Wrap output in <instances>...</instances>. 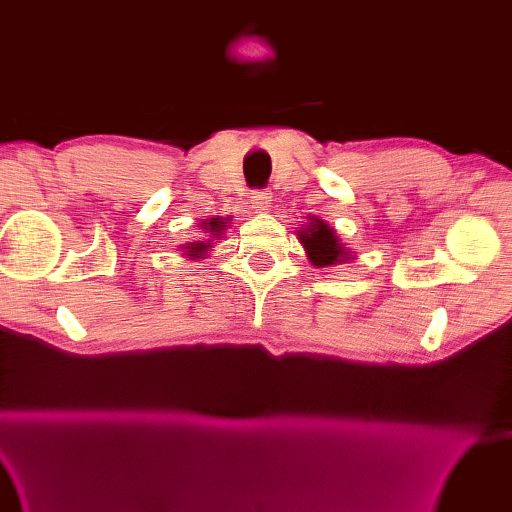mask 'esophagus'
<instances>
[{"instance_id": "34e87169", "label": "esophagus", "mask_w": 512, "mask_h": 512, "mask_svg": "<svg viewBox=\"0 0 512 512\" xmlns=\"http://www.w3.org/2000/svg\"><path fill=\"white\" fill-rule=\"evenodd\" d=\"M270 202H273V195H270V193L264 191V189H257V191L250 193V204H253V209L259 211V213L268 211Z\"/></svg>"}]
</instances>
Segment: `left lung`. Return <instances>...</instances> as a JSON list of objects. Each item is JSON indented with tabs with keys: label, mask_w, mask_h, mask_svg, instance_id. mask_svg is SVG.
I'll use <instances>...</instances> for the list:
<instances>
[{
	"label": "left lung",
	"mask_w": 512,
	"mask_h": 512,
	"mask_svg": "<svg viewBox=\"0 0 512 512\" xmlns=\"http://www.w3.org/2000/svg\"><path fill=\"white\" fill-rule=\"evenodd\" d=\"M299 239L314 266H330L345 259V248L339 244L334 231L317 217H312L308 228H301Z\"/></svg>",
	"instance_id": "8db88e82"
}]
</instances>
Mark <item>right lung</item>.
<instances>
[{"label":"right lung","mask_w":512,"mask_h":512,"mask_svg":"<svg viewBox=\"0 0 512 512\" xmlns=\"http://www.w3.org/2000/svg\"><path fill=\"white\" fill-rule=\"evenodd\" d=\"M222 226H224V222L220 220V217H217V220L213 217V222H209V228H206V231H211V235H217V233H220V228H222ZM187 248H189L187 253H189L191 257H200V255L204 253V250L209 248V244L198 242V244H189Z\"/></svg>","instance_id":"1"}]
</instances>
